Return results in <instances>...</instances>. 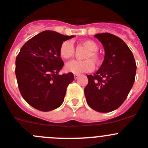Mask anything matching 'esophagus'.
Wrapping results in <instances>:
<instances>
[{
    "label": "esophagus",
    "mask_w": 148,
    "mask_h": 148,
    "mask_svg": "<svg viewBox=\"0 0 148 148\" xmlns=\"http://www.w3.org/2000/svg\"><path fill=\"white\" fill-rule=\"evenodd\" d=\"M78 77H79V75H78V74H74V78H75V79H77Z\"/></svg>",
    "instance_id": "esophagus-1"
}]
</instances>
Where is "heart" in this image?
Returning a JSON list of instances; mask_svg holds the SVG:
<instances>
[{
	"mask_svg": "<svg viewBox=\"0 0 148 148\" xmlns=\"http://www.w3.org/2000/svg\"><path fill=\"white\" fill-rule=\"evenodd\" d=\"M82 43L89 50L84 56V59H86L83 61L73 60L68 62L65 67L66 70L68 72L75 74L90 72L95 67L93 61L95 63H98L100 61V56L97 52L98 50V45L97 43L91 40H84ZM74 53H75V47L73 42L70 40H65L61 44L59 47V55L62 59L64 60L70 59V58L73 57Z\"/></svg>",
	"mask_w": 148,
	"mask_h": 148,
	"instance_id": "heart-1",
	"label": "heart"
}]
</instances>
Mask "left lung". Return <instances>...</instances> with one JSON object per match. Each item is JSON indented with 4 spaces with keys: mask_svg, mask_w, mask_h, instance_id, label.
<instances>
[{
    "mask_svg": "<svg viewBox=\"0 0 148 148\" xmlns=\"http://www.w3.org/2000/svg\"><path fill=\"white\" fill-rule=\"evenodd\" d=\"M102 43L105 56L94 75H87L84 89L86 102L98 112H110L126 99L135 81L136 65L134 55L125 42L109 33L95 35Z\"/></svg>",
    "mask_w": 148,
    "mask_h": 148,
    "instance_id": "left-lung-1",
    "label": "left lung"
}]
</instances>
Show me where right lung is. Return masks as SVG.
Returning <instances> with one entry per match:
<instances>
[{
  "label": "right lung",
  "mask_w": 148,
  "mask_h": 148,
  "mask_svg": "<svg viewBox=\"0 0 148 148\" xmlns=\"http://www.w3.org/2000/svg\"><path fill=\"white\" fill-rule=\"evenodd\" d=\"M73 36L45 31L27 41L17 56L15 75L20 92L37 110L49 112L63 103L74 75L59 74L64 66L59 47Z\"/></svg>",
  "instance_id": "add662e5"
}]
</instances>
